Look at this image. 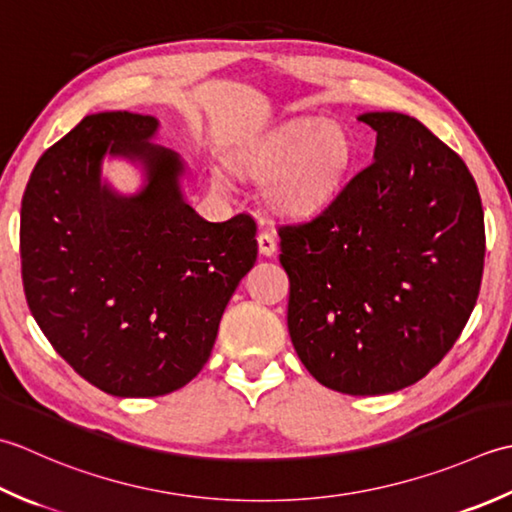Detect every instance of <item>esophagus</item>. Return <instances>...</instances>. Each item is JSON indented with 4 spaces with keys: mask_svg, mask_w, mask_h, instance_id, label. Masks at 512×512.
I'll use <instances>...</instances> for the list:
<instances>
[{
    "mask_svg": "<svg viewBox=\"0 0 512 512\" xmlns=\"http://www.w3.org/2000/svg\"><path fill=\"white\" fill-rule=\"evenodd\" d=\"M258 252L260 256H274L276 254V238L269 232L258 234Z\"/></svg>",
    "mask_w": 512,
    "mask_h": 512,
    "instance_id": "esophagus-1",
    "label": "esophagus"
}]
</instances>
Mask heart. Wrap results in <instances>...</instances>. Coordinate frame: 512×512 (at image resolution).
<instances>
[{"label": "heart", "mask_w": 512, "mask_h": 512, "mask_svg": "<svg viewBox=\"0 0 512 512\" xmlns=\"http://www.w3.org/2000/svg\"><path fill=\"white\" fill-rule=\"evenodd\" d=\"M353 159L349 132L331 121H291L229 152V165L249 179H265V198L289 216L320 212L347 174ZM212 183L227 187L221 170Z\"/></svg>", "instance_id": "1"}]
</instances>
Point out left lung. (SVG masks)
<instances>
[{"label":"left lung","instance_id":"8db88e82","mask_svg":"<svg viewBox=\"0 0 512 512\" xmlns=\"http://www.w3.org/2000/svg\"><path fill=\"white\" fill-rule=\"evenodd\" d=\"M369 168L314 221L278 229L287 327L327 389L384 395L422 380L466 325L484 269V212L464 161L402 112H364Z\"/></svg>","mask_w":512,"mask_h":512}]
</instances>
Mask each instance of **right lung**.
I'll return each mask as SVG.
<instances>
[{
  "label": "right lung",
  "instance_id": "right-lung-1",
  "mask_svg": "<svg viewBox=\"0 0 512 512\" xmlns=\"http://www.w3.org/2000/svg\"><path fill=\"white\" fill-rule=\"evenodd\" d=\"M159 119L83 117L37 161L22 201L30 314L81 378L117 398H156L205 367L218 322L256 263V223H210L185 201L187 163L154 143ZM142 170L123 195L105 156Z\"/></svg>",
  "mask_w": 512,
  "mask_h": 512
}]
</instances>
